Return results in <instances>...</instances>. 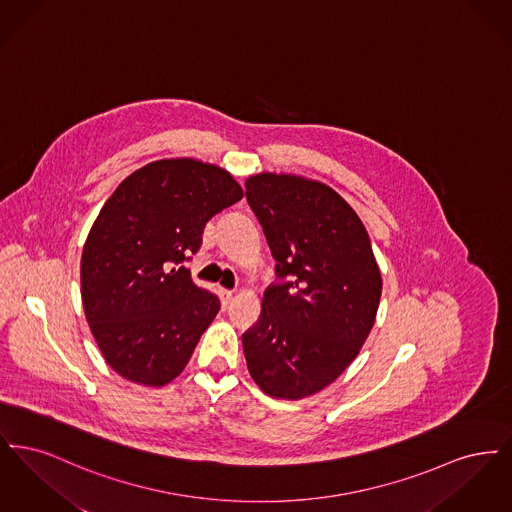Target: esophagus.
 I'll list each match as a JSON object with an SVG mask.
<instances>
[{
	"label": "esophagus",
	"instance_id": "1",
	"mask_svg": "<svg viewBox=\"0 0 512 512\" xmlns=\"http://www.w3.org/2000/svg\"><path fill=\"white\" fill-rule=\"evenodd\" d=\"M232 297H234V293L230 292V290H220V299H222L224 305H228L232 301Z\"/></svg>",
	"mask_w": 512,
	"mask_h": 512
}]
</instances>
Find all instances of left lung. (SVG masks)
I'll use <instances>...</instances> for the list:
<instances>
[{
    "mask_svg": "<svg viewBox=\"0 0 512 512\" xmlns=\"http://www.w3.org/2000/svg\"><path fill=\"white\" fill-rule=\"evenodd\" d=\"M245 197L263 226L278 282L244 332L255 384L276 399H303L332 384L365 343L382 274L365 224L330 186L261 172Z\"/></svg>",
    "mask_w": 512,
    "mask_h": 512,
    "instance_id": "obj_1",
    "label": "left lung"
}]
</instances>
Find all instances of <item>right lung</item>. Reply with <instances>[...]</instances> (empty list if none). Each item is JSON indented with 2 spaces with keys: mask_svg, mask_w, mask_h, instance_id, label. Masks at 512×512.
<instances>
[{
  "mask_svg": "<svg viewBox=\"0 0 512 512\" xmlns=\"http://www.w3.org/2000/svg\"><path fill=\"white\" fill-rule=\"evenodd\" d=\"M244 197L232 174L195 159L132 172L105 201L80 261L82 305L103 359L122 378L165 386L188 365L219 297L176 265L211 217Z\"/></svg>",
  "mask_w": 512,
  "mask_h": 512,
  "instance_id": "add662e5",
  "label": "right lung"
}]
</instances>
